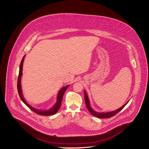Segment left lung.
Returning a JSON list of instances; mask_svg holds the SVG:
<instances>
[{"instance_id":"1","label":"left lung","mask_w":149,"mask_h":149,"mask_svg":"<svg viewBox=\"0 0 149 149\" xmlns=\"http://www.w3.org/2000/svg\"><path fill=\"white\" fill-rule=\"evenodd\" d=\"M84 99H85V104H86V106L87 107L88 109L89 110V111L90 112V113L92 114L93 116H95V117H97L98 118H111L112 117L114 116L115 114L118 113L120 111L125 107L126 106V105L127 104L128 102V101L123 106L121 107L119 109L114 111H112V112H106V113H99V112H97L95 111H94L92 107L90 106V103H89V100L88 99V95L86 94V93L85 91H84Z\"/></svg>"}]
</instances>
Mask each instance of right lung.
<instances>
[{
  "instance_id": "right-lung-1",
  "label": "right lung",
  "mask_w": 149,
  "mask_h": 149,
  "mask_svg": "<svg viewBox=\"0 0 149 149\" xmlns=\"http://www.w3.org/2000/svg\"><path fill=\"white\" fill-rule=\"evenodd\" d=\"M24 57H25V56H24L23 57V58L22 60L21 63L20 64V66H19V75H18V81H17V89H18V92L19 95L21 99L23 101V102L31 110H32V111L35 112L36 113L40 114V115H42V116H51V115H53V114L56 113L57 111H58V109H60V108L61 107V102H62V99H63V95H64V93L66 91V90L68 89V87L69 85L64 86L61 89V90H60L59 92L57 94L56 103H55V104L54 106V107L50 109L49 110L40 111V110L36 109L35 108H34L33 107L31 106L24 99V98L23 97V95H22V92L21 79L22 75L23 63V61H24Z\"/></svg>"
}]
</instances>
